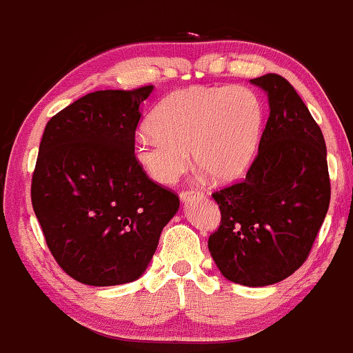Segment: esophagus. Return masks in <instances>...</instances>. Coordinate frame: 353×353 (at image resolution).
<instances>
[{
    "instance_id": "obj_1",
    "label": "esophagus",
    "mask_w": 353,
    "mask_h": 353,
    "mask_svg": "<svg viewBox=\"0 0 353 353\" xmlns=\"http://www.w3.org/2000/svg\"><path fill=\"white\" fill-rule=\"evenodd\" d=\"M200 192H198V190H181L180 192V198H181V201H190L192 200V198H196V196H200Z\"/></svg>"
}]
</instances>
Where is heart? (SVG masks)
<instances>
[{
    "mask_svg": "<svg viewBox=\"0 0 353 353\" xmlns=\"http://www.w3.org/2000/svg\"><path fill=\"white\" fill-rule=\"evenodd\" d=\"M263 99L248 85H193L172 92L137 134L134 159L153 180L172 185L193 161L214 181L239 176L254 159Z\"/></svg>",
    "mask_w": 353,
    "mask_h": 353,
    "instance_id": "heart-1",
    "label": "heart"
}]
</instances>
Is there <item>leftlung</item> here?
<instances>
[{"label":"left lung","instance_id":"1","mask_svg":"<svg viewBox=\"0 0 353 353\" xmlns=\"http://www.w3.org/2000/svg\"><path fill=\"white\" fill-rule=\"evenodd\" d=\"M269 99V119L246 178L213 193L221 223L211 258L228 281L276 284L307 259L329 210L325 140L296 89L279 74L251 79Z\"/></svg>","mask_w":353,"mask_h":353}]
</instances>
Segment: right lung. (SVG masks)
I'll return each instance as SVG.
<instances>
[{"mask_svg": "<svg viewBox=\"0 0 353 353\" xmlns=\"http://www.w3.org/2000/svg\"><path fill=\"white\" fill-rule=\"evenodd\" d=\"M153 85L95 90L44 128L31 201L49 251L72 279L117 285L139 279L180 208L134 159L140 103Z\"/></svg>", "mask_w": 353, "mask_h": 353, "instance_id": "obj_1", "label": "right lung"}]
</instances>
